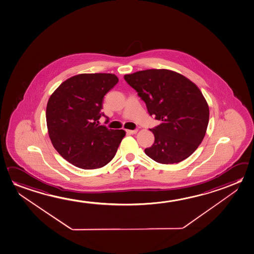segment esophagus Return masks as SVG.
<instances>
[{
  "label": "esophagus",
  "mask_w": 254,
  "mask_h": 254,
  "mask_svg": "<svg viewBox=\"0 0 254 254\" xmlns=\"http://www.w3.org/2000/svg\"><path fill=\"white\" fill-rule=\"evenodd\" d=\"M137 132V129H126L127 134H136Z\"/></svg>",
  "instance_id": "esophagus-1"
}]
</instances>
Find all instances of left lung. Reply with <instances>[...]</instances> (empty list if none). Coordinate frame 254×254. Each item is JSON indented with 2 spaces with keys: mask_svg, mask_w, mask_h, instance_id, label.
Masks as SVG:
<instances>
[{
  "mask_svg": "<svg viewBox=\"0 0 254 254\" xmlns=\"http://www.w3.org/2000/svg\"><path fill=\"white\" fill-rule=\"evenodd\" d=\"M161 124L150 130L154 143L145 153L153 161L173 164L186 160L205 137L209 108L201 91L180 73L152 68L125 75Z\"/></svg>",
  "mask_w": 254,
  "mask_h": 254,
  "instance_id": "left-lung-1",
  "label": "left lung"
}]
</instances>
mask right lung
Here are the masks:
<instances>
[{
	"label": "right lung",
	"instance_id": "add662e5",
	"mask_svg": "<svg viewBox=\"0 0 254 254\" xmlns=\"http://www.w3.org/2000/svg\"><path fill=\"white\" fill-rule=\"evenodd\" d=\"M117 82L110 73L78 74L63 82L49 98L46 118L50 140L61 156L77 168L107 165L125 136L124 129H108L99 122L105 117L103 98Z\"/></svg>",
	"mask_w": 254,
	"mask_h": 254
}]
</instances>
